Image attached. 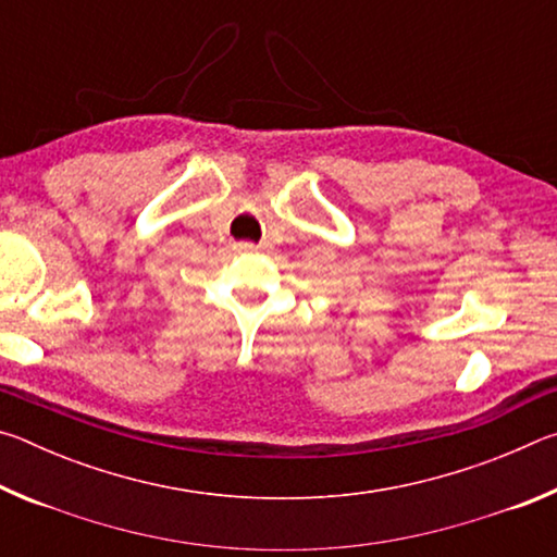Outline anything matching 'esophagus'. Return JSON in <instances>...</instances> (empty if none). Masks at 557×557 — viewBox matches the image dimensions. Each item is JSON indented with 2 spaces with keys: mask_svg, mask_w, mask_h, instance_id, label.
Wrapping results in <instances>:
<instances>
[{
  "mask_svg": "<svg viewBox=\"0 0 557 557\" xmlns=\"http://www.w3.org/2000/svg\"><path fill=\"white\" fill-rule=\"evenodd\" d=\"M258 248H260V245H256V243H248V240L235 243V250H240V252H256Z\"/></svg>",
  "mask_w": 557,
  "mask_h": 557,
  "instance_id": "obj_1",
  "label": "esophagus"
}]
</instances>
